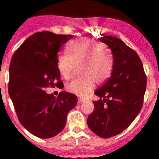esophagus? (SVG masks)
I'll list each match as a JSON object with an SVG mask.
<instances>
[{
	"mask_svg": "<svg viewBox=\"0 0 159 159\" xmlns=\"http://www.w3.org/2000/svg\"><path fill=\"white\" fill-rule=\"evenodd\" d=\"M85 101V99L84 98H79V102H80V103H82V102H84Z\"/></svg>",
	"mask_w": 159,
	"mask_h": 159,
	"instance_id": "obj_1",
	"label": "esophagus"
}]
</instances>
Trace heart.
<instances>
[{
	"instance_id": "heart-1",
	"label": "heart",
	"mask_w": 159,
	"mask_h": 159,
	"mask_svg": "<svg viewBox=\"0 0 159 159\" xmlns=\"http://www.w3.org/2000/svg\"><path fill=\"white\" fill-rule=\"evenodd\" d=\"M71 55L62 54L58 58L57 69L64 79L73 76L80 66L82 77L72 80L66 85L69 93L85 96L95 87V83L102 84L111 76L114 58L109 48L91 40H77L69 45Z\"/></svg>"
}]
</instances>
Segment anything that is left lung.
I'll return each mask as SVG.
<instances>
[{"instance_id":"obj_1","label":"left lung","mask_w":159,"mask_h":159,"mask_svg":"<svg viewBox=\"0 0 159 159\" xmlns=\"http://www.w3.org/2000/svg\"><path fill=\"white\" fill-rule=\"evenodd\" d=\"M99 41L112 51L114 64L111 76L95 92L100 99L93 101L87 123L97 135L109 138L121 133L141 111L147 77L138 54L121 40L104 36Z\"/></svg>"}]
</instances>
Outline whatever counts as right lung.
Masks as SVG:
<instances>
[{
	"mask_svg": "<svg viewBox=\"0 0 159 159\" xmlns=\"http://www.w3.org/2000/svg\"><path fill=\"white\" fill-rule=\"evenodd\" d=\"M73 38L49 31L31 35L13 54L8 91L21 124L40 138L55 137L66 125L67 114L76 105L74 94L60 92L55 98L45 88H60L57 54Z\"/></svg>",
	"mask_w": 159,
	"mask_h": 159,
	"instance_id": "right-lung-1",
	"label": "right lung"
}]
</instances>
